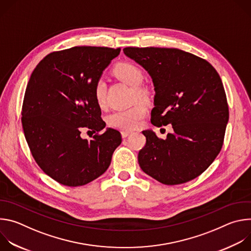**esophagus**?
<instances>
[{
    "instance_id": "esophagus-1",
    "label": "esophagus",
    "mask_w": 251,
    "mask_h": 251,
    "mask_svg": "<svg viewBox=\"0 0 251 251\" xmlns=\"http://www.w3.org/2000/svg\"><path fill=\"white\" fill-rule=\"evenodd\" d=\"M132 132L131 131H121V135H122V138H126V137H128L130 134H131Z\"/></svg>"
}]
</instances>
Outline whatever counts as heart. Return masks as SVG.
Listing matches in <instances>:
<instances>
[{
    "mask_svg": "<svg viewBox=\"0 0 251 251\" xmlns=\"http://www.w3.org/2000/svg\"><path fill=\"white\" fill-rule=\"evenodd\" d=\"M113 73L117 78L133 87L134 97L147 99L150 95L148 87L144 86V74L142 69L132 62H120ZM93 96L99 107L106 104V83L102 78H98L93 87ZM147 107L142 103H136L126 109L115 110L107 116V124L112 128L121 130H132L138 127L141 121L147 115Z\"/></svg>",
    "mask_w": 251,
    "mask_h": 251,
    "instance_id": "heart-1",
    "label": "heart"
}]
</instances>
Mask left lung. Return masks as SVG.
Instances as JSON below:
<instances>
[{
  "mask_svg": "<svg viewBox=\"0 0 251 251\" xmlns=\"http://www.w3.org/2000/svg\"><path fill=\"white\" fill-rule=\"evenodd\" d=\"M124 53L144 67L155 86L151 123L172 124L165 140L142 133L146 144L138 154L143 172L165 185H180L202 174L220 154L228 121L222 79L208 61L167 48H125Z\"/></svg>",
  "mask_w": 251,
  "mask_h": 251,
  "instance_id": "obj_1",
  "label": "left lung"
}]
</instances>
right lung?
Segmentation results:
<instances>
[{"label":"right lung","mask_w":251,"mask_h":251,"mask_svg":"<svg viewBox=\"0 0 251 251\" xmlns=\"http://www.w3.org/2000/svg\"><path fill=\"white\" fill-rule=\"evenodd\" d=\"M121 49L75 47L53 51L32 71L23 107L22 124L39 167L57 183L79 187L108 169L121 134L108 128L95 102L93 87ZM83 128L96 135L80 137Z\"/></svg>","instance_id":"add662e5"}]
</instances>
